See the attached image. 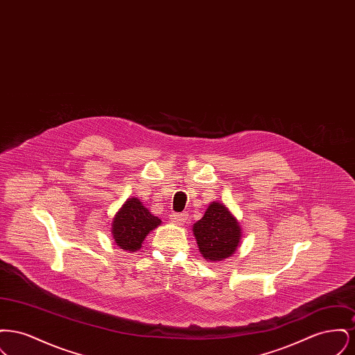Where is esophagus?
Wrapping results in <instances>:
<instances>
[{"instance_id":"34e87169","label":"esophagus","mask_w":355,"mask_h":355,"mask_svg":"<svg viewBox=\"0 0 355 355\" xmlns=\"http://www.w3.org/2000/svg\"><path fill=\"white\" fill-rule=\"evenodd\" d=\"M169 220L175 225H184L187 220V213H171Z\"/></svg>"}]
</instances>
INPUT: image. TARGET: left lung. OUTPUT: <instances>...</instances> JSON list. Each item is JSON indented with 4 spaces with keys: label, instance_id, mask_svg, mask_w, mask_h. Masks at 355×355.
<instances>
[{
    "label": "left lung",
    "instance_id": "obj_1",
    "mask_svg": "<svg viewBox=\"0 0 355 355\" xmlns=\"http://www.w3.org/2000/svg\"><path fill=\"white\" fill-rule=\"evenodd\" d=\"M193 234L203 258L217 262L236 253L242 230L226 205L214 201L209 205L202 218L193 225Z\"/></svg>",
    "mask_w": 355,
    "mask_h": 355
}]
</instances>
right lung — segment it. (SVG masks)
<instances>
[{
  "mask_svg": "<svg viewBox=\"0 0 355 355\" xmlns=\"http://www.w3.org/2000/svg\"><path fill=\"white\" fill-rule=\"evenodd\" d=\"M161 222L138 198H129L119 207L112 222L113 241L122 250L135 253L141 249L146 236Z\"/></svg>",
  "mask_w": 355,
  "mask_h": 355,
  "instance_id": "add662e5",
  "label": "right lung"
}]
</instances>
